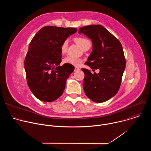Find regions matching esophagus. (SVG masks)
Instances as JSON below:
<instances>
[{
  "label": "esophagus",
  "instance_id": "1",
  "mask_svg": "<svg viewBox=\"0 0 151 151\" xmlns=\"http://www.w3.org/2000/svg\"><path fill=\"white\" fill-rule=\"evenodd\" d=\"M80 70V69L79 68H78V67H75V72H76V71H78V70Z\"/></svg>",
  "mask_w": 151,
  "mask_h": 151
}]
</instances>
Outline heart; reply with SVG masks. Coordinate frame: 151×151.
Instances as JSON below:
<instances>
[{"label": "heart", "instance_id": "1", "mask_svg": "<svg viewBox=\"0 0 151 151\" xmlns=\"http://www.w3.org/2000/svg\"><path fill=\"white\" fill-rule=\"evenodd\" d=\"M76 42L78 45H80V47L83 50L86 47L88 46V45H91L90 41L85 37H77L75 39ZM68 40L66 39L63 41L62 44L61 45L60 50L61 53L64 54L67 51L68 47ZM81 60L79 58H76L71 56H67L63 60V63L64 64H70V65H72L74 66H79L81 63Z\"/></svg>", "mask_w": 151, "mask_h": 151}]
</instances>
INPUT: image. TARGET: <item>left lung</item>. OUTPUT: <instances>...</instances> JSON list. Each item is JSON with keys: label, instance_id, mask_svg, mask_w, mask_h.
Returning a JSON list of instances; mask_svg holds the SVG:
<instances>
[{"label": "left lung", "instance_id": "left-lung-1", "mask_svg": "<svg viewBox=\"0 0 151 151\" xmlns=\"http://www.w3.org/2000/svg\"><path fill=\"white\" fill-rule=\"evenodd\" d=\"M91 39L93 51L85 64L93 70L100 72L93 74L82 68L85 74L83 87L90 99L96 103L109 100L118 91L125 68V58L119 40L101 25H90L79 29Z\"/></svg>", "mask_w": 151, "mask_h": 151}]
</instances>
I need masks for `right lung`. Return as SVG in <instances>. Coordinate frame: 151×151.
Returning a JSON list of instances; mask_svg holds the SVG:
<instances>
[{
  "label": "right lung",
  "instance_id": "obj_1",
  "mask_svg": "<svg viewBox=\"0 0 151 151\" xmlns=\"http://www.w3.org/2000/svg\"><path fill=\"white\" fill-rule=\"evenodd\" d=\"M76 32V28L45 26L31 40L24 69L29 87L39 100L51 102L63 94L66 79L75 68L68 64L59 66L60 48L63 41Z\"/></svg>",
  "mask_w": 151,
  "mask_h": 151
}]
</instances>
